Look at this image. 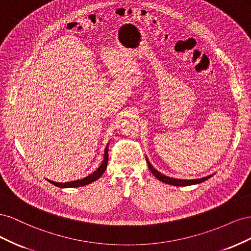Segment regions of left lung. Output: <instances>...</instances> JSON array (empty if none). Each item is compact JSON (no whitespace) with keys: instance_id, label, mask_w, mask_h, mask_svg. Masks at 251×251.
Returning a JSON list of instances; mask_svg holds the SVG:
<instances>
[{"instance_id":"8db88e82","label":"left lung","mask_w":251,"mask_h":251,"mask_svg":"<svg viewBox=\"0 0 251 251\" xmlns=\"http://www.w3.org/2000/svg\"><path fill=\"white\" fill-rule=\"evenodd\" d=\"M147 161H148V159H147ZM148 166H149L150 171L151 172V174H153L158 180H160L161 182H164V183H168V184H171V185H176V186H187V185H193V184H197V183H201V182L209 179L212 176V175H210V176L200 178V179H195V180L194 179L193 180L175 179V178L166 177V176H164V175H162L161 173H159L158 171H156L149 161H148Z\"/></svg>"}]
</instances>
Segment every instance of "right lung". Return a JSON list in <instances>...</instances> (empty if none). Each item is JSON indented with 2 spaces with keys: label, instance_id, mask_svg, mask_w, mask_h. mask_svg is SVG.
Returning <instances> with one entry per match:
<instances>
[{
  "label": "right lung",
  "instance_id": "obj_1",
  "mask_svg": "<svg viewBox=\"0 0 251 251\" xmlns=\"http://www.w3.org/2000/svg\"><path fill=\"white\" fill-rule=\"evenodd\" d=\"M108 147L105 148L104 150V157H103V161L101 163V165L98 168L95 172H93L91 175H89L88 177L80 179V180H76V181H71V182H66V183H58V182H54V181H50L48 180L50 183H52L53 185H55L57 187H78V186H83V185H87L92 183L95 180L100 179V177L101 175L104 173L105 169H107V165H108Z\"/></svg>",
  "mask_w": 251,
  "mask_h": 251
}]
</instances>
